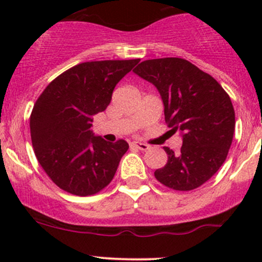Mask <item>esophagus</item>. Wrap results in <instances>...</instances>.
<instances>
[{"label":"esophagus","mask_w":262,"mask_h":262,"mask_svg":"<svg viewBox=\"0 0 262 262\" xmlns=\"http://www.w3.org/2000/svg\"><path fill=\"white\" fill-rule=\"evenodd\" d=\"M130 147L137 148V149H141V150H147L148 148H149V146H148V144L142 143V142H132Z\"/></svg>","instance_id":"obj_1"}]
</instances>
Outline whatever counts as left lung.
<instances>
[{"label": "left lung", "mask_w": 262, "mask_h": 262, "mask_svg": "<svg viewBox=\"0 0 262 262\" xmlns=\"http://www.w3.org/2000/svg\"><path fill=\"white\" fill-rule=\"evenodd\" d=\"M134 73L157 87L166 124L182 134L180 152L165 147L167 163L155 171L156 179L178 191L202 186L221 168L232 144L231 97L212 76L182 58L144 60Z\"/></svg>", "instance_id": "left-lung-1"}]
</instances>
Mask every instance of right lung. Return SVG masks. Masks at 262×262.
I'll return each mask as SVG.
<instances>
[{
    "label": "right lung",
    "mask_w": 262,
    "mask_h": 262,
    "mask_svg": "<svg viewBox=\"0 0 262 262\" xmlns=\"http://www.w3.org/2000/svg\"><path fill=\"white\" fill-rule=\"evenodd\" d=\"M138 62L80 63L50 82L34 104V152L50 180L64 191L89 196L112 182L129 144L124 139L109 143L90 128L94 115L112 101L116 83Z\"/></svg>",
    "instance_id": "obj_1"
}]
</instances>
